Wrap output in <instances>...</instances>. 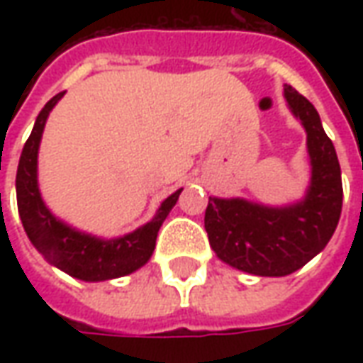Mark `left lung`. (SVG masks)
I'll return each mask as SVG.
<instances>
[{
	"instance_id": "1",
	"label": "left lung",
	"mask_w": 363,
	"mask_h": 363,
	"mask_svg": "<svg viewBox=\"0 0 363 363\" xmlns=\"http://www.w3.org/2000/svg\"><path fill=\"white\" fill-rule=\"evenodd\" d=\"M284 96L307 132L311 184L303 200L270 208L243 198H210L206 208L204 228L218 259L255 276L299 270L327 247L342 212L340 165L319 112L291 85Z\"/></svg>"
}]
</instances>
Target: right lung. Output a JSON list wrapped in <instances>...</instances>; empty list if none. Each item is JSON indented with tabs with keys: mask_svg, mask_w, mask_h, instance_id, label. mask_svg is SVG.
Returning <instances> with one entry per match:
<instances>
[{
	"mask_svg": "<svg viewBox=\"0 0 363 363\" xmlns=\"http://www.w3.org/2000/svg\"><path fill=\"white\" fill-rule=\"evenodd\" d=\"M62 96L64 93H58L44 104L21 153L15 186H17V208H19L23 228L36 251L52 267L64 270L77 280L103 281L132 274L151 259L159 228L163 225L169 212L177 204L182 189L161 202L153 220L132 233L116 239H99L60 221L46 208L40 196L36 169H38V145L43 138L44 124Z\"/></svg>",
	"mask_w": 363,
	"mask_h": 363,
	"instance_id": "1",
	"label": "right lung"
}]
</instances>
